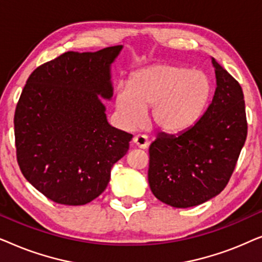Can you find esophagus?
<instances>
[{
  "instance_id": "esophagus-1",
  "label": "esophagus",
  "mask_w": 262,
  "mask_h": 262,
  "mask_svg": "<svg viewBox=\"0 0 262 262\" xmlns=\"http://www.w3.org/2000/svg\"><path fill=\"white\" fill-rule=\"evenodd\" d=\"M134 143L138 148L141 149H146L149 146V141L148 137L145 135H137L134 137Z\"/></svg>"
}]
</instances>
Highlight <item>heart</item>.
Listing matches in <instances>:
<instances>
[{"instance_id":"b5f03b06","label":"heart","mask_w":262,"mask_h":262,"mask_svg":"<svg viewBox=\"0 0 262 262\" xmlns=\"http://www.w3.org/2000/svg\"><path fill=\"white\" fill-rule=\"evenodd\" d=\"M212 94V82L203 71L174 64H154L131 75L116 96L118 113L125 123L141 120L150 108L149 121L161 131L175 134L198 123Z\"/></svg>"}]
</instances>
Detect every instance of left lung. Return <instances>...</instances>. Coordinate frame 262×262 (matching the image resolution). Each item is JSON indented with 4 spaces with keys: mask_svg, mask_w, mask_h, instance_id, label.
Instances as JSON below:
<instances>
[{
    "mask_svg": "<svg viewBox=\"0 0 262 262\" xmlns=\"http://www.w3.org/2000/svg\"><path fill=\"white\" fill-rule=\"evenodd\" d=\"M216 91L194 126L157 135L149 148L148 180L154 195L173 207H192L223 191L247 138L241 85L212 58Z\"/></svg>",
    "mask_w": 262,
    "mask_h": 262,
    "instance_id": "1",
    "label": "left lung"
}]
</instances>
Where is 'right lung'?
Listing matches in <instances>:
<instances>
[{
	"label": "right lung",
	"mask_w": 262,
	"mask_h": 262,
	"mask_svg": "<svg viewBox=\"0 0 262 262\" xmlns=\"http://www.w3.org/2000/svg\"><path fill=\"white\" fill-rule=\"evenodd\" d=\"M123 45L68 51L28 77L14 116L16 159L26 180L46 198L84 205L105 191L113 164L132 135L111 126V66Z\"/></svg>",
	"instance_id": "1"
}]
</instances>
